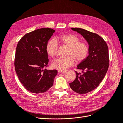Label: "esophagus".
<instances>
[{
  "label": "esophagus",
  "instance_id": "34e87169",
  "mask_svg": "<svg viewBox=\"0 0 123 123\" xmlns=\"http://www.w3.org/2000/svg\"><path fill=\"white\" fill-rule=\"evenodd\" d=\"M66 72V71H61V70H58V72L59 73H64Z\"/></svg>",
  "mask_w": 123,
  "mask_h": 123
}]
</instances>
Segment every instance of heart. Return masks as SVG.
<instances>
[{
  "instance_id": "b5f03b06",
  "label": "heart",
  "mask_w": 123,
  "mask_h": 123,
  "mask_svg": "<svg viewBox=\"0 0 123 123\" xmlns=\"http://www.w3.org/2000/svg\"><path fill=\"white\" fill-rule=\"evenodd\" d=\"M67 46L69 48L66 58H58L53 61L52 66L54 68L64 71L77 63L83 61L87 58L89 52V48L85 42H79L78 37L73 34H65L58 37L55 39L52 38L48 41L46 46L48 55L54 57L57 55L59 45Z\"/></svg>"
}]
</instances>
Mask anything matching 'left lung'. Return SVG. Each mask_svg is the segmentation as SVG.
I'll use <instances>...</instances> for the list:
<instances>
[{
  "label": "left lung",
  "mask_w": 123,
  "mask_h": 123,
  "mask_svg": "<svg viewBox=\"0 0 123 123\" xmlns=\"http://www.w3.org/2000/svg\"><path fill=\"white\" fill-rule=\"evenodd\" d=\"M80 34L89 45L87 58L77 65L82 73H76L74 81L69 83L71 88L77 93L83 94L94 90L104 78L109 68V56L106 42L99 35L79 28H72Z\"/></svg>",
  "instance_id": "obj_1"
}]
</instances>
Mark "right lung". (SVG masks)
Wrapping results in <instances>:
<instances>
[{"instance_id": "add662e5", "label": "right lung", "mask_w": 123, "mask_h": 123, "mask_svg": "<svg viewBox=\"0 0 123 123\" xmlns=\"http://www.w3.org/2000/svg\"><path fill=\"white\" fill-rule=\"evenodd\" d=\"M55 32L41 28L28 33L17 44L14 61L16 74L25 88L33 93L46 92L53 85L56 69L47 70L49 60L46 50L48 40Z\"/></svg>"}]
</instances>
